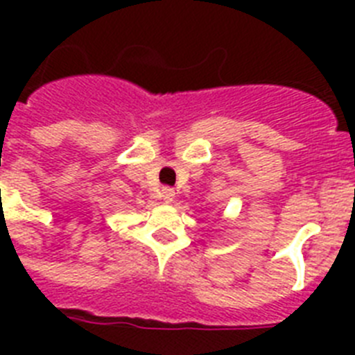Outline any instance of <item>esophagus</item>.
Segmentation results:
<instances>
[{
	"mask_svg": "<svg viewBox=\"0 0 355 355\" xmlns=\"http://www.w3.org/2000/svg\"><path fill=\"white\" fill-rule=\"evenodd\" d=\"M162 197H163V200H165V202H172V199H174V197H175V192H174V190H172V188L165 187L162 190Z\"/></svg>",
	"mask_w": 355,
	"mask_h": 355,
	"instance_id": "1",
	"label": "esophagus"
}]
</instances>
